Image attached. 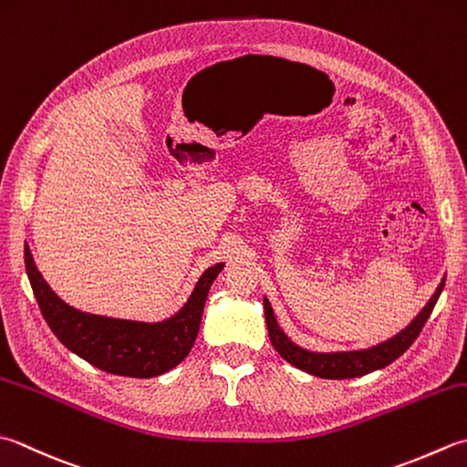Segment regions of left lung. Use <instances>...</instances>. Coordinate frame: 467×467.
<instances>
[{"label": "left lung", "mask_w": 467, "mask_h": 467, "mask_svg": "<svg viewBox=\"0 0 467 467\" xmlns=\"http://www.w3.org/2000/svg\"><path fill=\"white\" fill-rule=\"evenodd\" d=\"M443 285H445V279H441L433 297L427 301V306L417 314V317L405 327V330H400L397 336H392L387 342L372 346V348L352 350V352H309L306 348H301V346L291 342L285 336V332L281 330L275 319V314H273L269 299L265 297L263 307H265V322H267V330H269V340L273 344V348L281 354V358H285L289 364H294V367L299 370L314 374V377L332 379V380L362 377V374L389 367L390 362H395L399 356L417 340V336L421 334L423 326L427 322V317L433 312L437 299L441 296Z\"/></svg>", "instance_id": "1"}]
</instances>
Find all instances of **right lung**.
Listing matches in <instances>:
<instances>
[{
  "label": "right lung",
  "instance_id": "right-lung-1",
  "mask_svg": "<svg viewBox=\"0 0 467 467\" xmlns=\"http://www.w3.org/2000/svg\"><path fill=\"white\" fill-rule=\"evenodd\" d=\"M24 261L36 301L54 336L93 367L131 379L160 377L186 358L196 342L210 285L224 267L223 263H216L206 269L176 316L145 324L85 314L64 304L44 281L27 244Z\"/></svg>",
  "mask_w": 467,
  "mask_h": 467
}]
</instances>
